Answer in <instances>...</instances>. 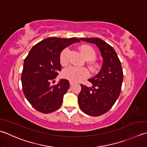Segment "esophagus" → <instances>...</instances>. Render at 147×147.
Listing matches in <instances>:
<instances>
[{
  "mask_svg": "<svg viewBox=\"0 0 147 147\" xmlns=\"http://www.w3.org/2000/svg\"><path fill=\"white\" fill-rule=\"evenodd\" d=\"M74 82H71V81H70V85L71 86H73V85H74Z\"/></svg>",
  "mask_w": 147,
  "mask_h": 147,
  "instance_id": "obj_1",
  "label": "esophagus"
}]
</instances>
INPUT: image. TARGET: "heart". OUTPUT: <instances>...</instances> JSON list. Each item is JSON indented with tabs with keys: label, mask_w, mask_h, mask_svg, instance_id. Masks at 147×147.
<instances>
[{
	"label": "heart",
	"mask_w": 147,
	"mask_h": 147,
	"mask_svg": "<svg viewBox=\"0 0 147 147\" xmlns=\"http://www.w3.org/2000/svg\"><path fill=\"white\" fill-rule=\"evenodd\" d=\"M82 55L87 60H90L95 57V51L94 49L88 46H83L80 47ZM70 50L65 48L62 51L59 56V60L62 65H66L68 63ZM88 71L84 68H76L70 67L66 68L63 71V77L65 79L70 80L71 82H79L88 76Z\"/></svg>",
	"instance_id": "b5f03b06"
}]
</instances>
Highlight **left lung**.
I'll list each match as a JSON object with an SVG mask.
<instances>
[{"mask_svg":"<svg viewBox=\"0 0 147 147\" xmlns=\"http://www.w3.org/2000/svg\"><path fill=\"white\" fill-rule=\"evenodd\" d=\"M87 42L94 44L100 49L103 59L100 71L88 80L91 88L81 84L78 95L80 109L86 114L99 116L111 109L119 96L123 81L121 61L113 47L100 38H80Z\"/></svg>","mask_w":147,"mask_h":147,"instance_id":"obj_1","label":"left lung"}]
</instances>
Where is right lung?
<instances>
[{
	"mask_svg": "<svg viewBox=\"0 0 147 147\" xmlns=\"http://www.w3.org/2000/svg\"><path fill=\"white\" fill-rule=\"evenodd\" d=\"M80 40L77 38H46L33 46L24 60L22 74L23 93L37 111L49 113L61 107L70 84L61 79L58 84L51 81L61 70L60 53L66 47Z\"/></svg>",
	"mask_w": 147,
	"mask_h": 147,
	"instance_id": "right-lung-1",
	"label": "right lung"
}]
</instances>
